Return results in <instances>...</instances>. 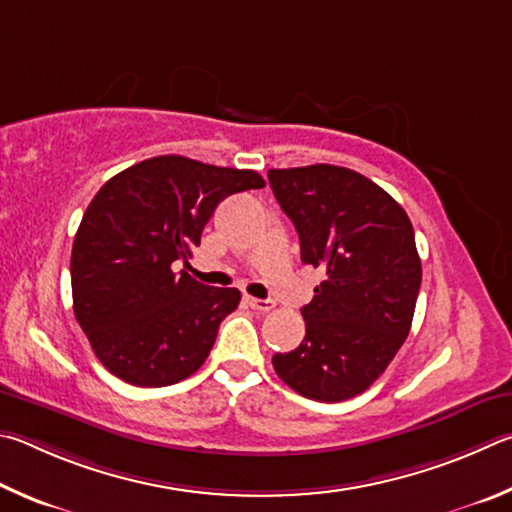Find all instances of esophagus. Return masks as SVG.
<instances>
[{"instance_id": "1", "label": "esophagus", "mask_w": 512, "mask_h": 512, "mask_svg": "<svg viewBox=\"0 0 512 512\" xmlns=\"http://www.w3.org/2000/svg\"><path fill=\"white\" fill-rule=\"evenodd\" d=\"M247 306L254 308L258 312H270L274 308V301L272 299H254V297H245Z\"/></svg>"}]
</instances>
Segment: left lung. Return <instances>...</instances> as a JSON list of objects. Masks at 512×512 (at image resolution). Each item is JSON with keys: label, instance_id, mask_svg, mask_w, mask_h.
I'll list each match as a JSON object with an SVG mask.
<instances>
[{"label": "left lung", "instance_id": "left-lung-1", "mask_svg": "<svg viewBox=\"0 0 512 512\" xmlns=\"http://www.w3.org/2000/svg\"><path fill=\"white\" fill-rule=\"evenodd\" d=\"M276 202L294 222L301 261L324 270L301 308L306 337L272 357L303 398L342 402L371 387L409 335L423 267L405 209L351 168H272Z\"/></svg>", "mask_w": 512, "mask_h": 512}]
</instances>
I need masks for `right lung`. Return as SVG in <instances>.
I'll return each instance as SVG.
<instances>
[{"mask_svg":"<svg viewBox=\"0 0 512 512\" xmlns=\"http://www.w3.org/2000/svg\"><path fill=\"white\" fill-rule=\"evenodd\" d=\"M263 186L254 170L179 155L139 161L101 186L74 238L71 294L107 371L134 387H168L200 369L240 292L176 270L224 197Z\"/></svg>","mask_w":512,"mask_h":512,"instance_id":"obj_1","label":"right lung"}]
</instances>
